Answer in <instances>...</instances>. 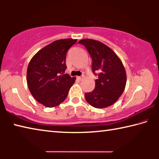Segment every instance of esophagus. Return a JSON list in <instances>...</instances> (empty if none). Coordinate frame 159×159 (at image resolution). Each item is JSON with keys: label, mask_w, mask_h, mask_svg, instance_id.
Returning a JSON list of instances; mask_svg holds the SVG:
<instances>
[{"label": "esophagus", "mask_w": 159, "mask_h": 159, "mask_svg": "<svg viewBox=\"0 0 159 159\" xmlns=\"http://www.w3.org/2000/svg\"><path fill=\"white\" fill-rule=\"evenodd\" d=\"M83 76H77V79L79 80H81L83 79Z\"/></svg>", "instance_id": "1"}]
</instances>
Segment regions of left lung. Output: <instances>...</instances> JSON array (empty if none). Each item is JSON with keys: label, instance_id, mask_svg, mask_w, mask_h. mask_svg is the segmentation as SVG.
Instances as JSON below:
<instances>
[{"label": "left lung", "instance_id": "left-lung-1", "mask_svg": "<svg viewBox=\"0 0 159 159\" xmlns=\"http://www.w3.org/2000/svg\"><path fill=\"white\" fill-rule=\"evenodd\" d=\"M79 43L84 45L91 56L93 72L98 74L95 89L85 93L86 101L98 109L112 105L121 96L126 85L127 76L121 60L100 41L85 39Z\"/></svg>", "mask_w": 159, "mask_h": 159}]
</instances>
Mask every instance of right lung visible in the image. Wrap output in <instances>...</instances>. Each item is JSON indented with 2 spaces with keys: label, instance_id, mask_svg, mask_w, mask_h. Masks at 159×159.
<instances>
[{
  "label": "right lung",
  "instance_id": "add662e5",
  "mask_svg": "<svg viewBox=\"0 0 159 159\" xmlns=\"http://www.w3.org/2000/svg\"><path fill=\"white\" fill-rule=\"evenodd\" d=\"M76 39H60L40 50L29 61L26 80L32 96L43 105L55 107L64 101L76 77L64 74L66 54Z\"/></svg>",
  "mask_w": 159,
  "mask_h": 159
}]
</instances>
